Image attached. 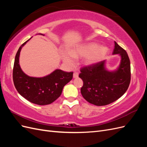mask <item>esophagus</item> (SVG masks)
<instances>
[{"instance_id": "esophagus-1", "label": "esophagus", "mask_w": 147, "mask_h": 147, "mask_svg": "<svg viewBox=\"0 0 147 147\" xmlns=\"http://www.w3.org/2000/svg\"><path fill=\"white\" fill-rule=\"evenodd\" d=\"M73 77L74 78H77L78 77V73L77 72H75L74 73V75H73Z\"/></svg>"}]
</instances>
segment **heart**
<instances>
[{"mask_svg": "<svg viewBox=\"0 0 147 147\" xmlns=\"http://www.w3.org/2000/svg\"><path fill=\"white\" fill-rule=\"evenodd\" d=\"M106 47H99L94 43H87L72 50L70 52L62 51L61 55L66 64L72 65L74 63L75 57H85L84 63L87 65H92L103 60L108 53Z\"/></svg>", "mask_w": 147, "mask_h": 147, "instance_id": "b5f03b06", "label": "heart"}]
</instances>
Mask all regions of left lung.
Instances as JSON below:
<instances>
[{"instance_id": "obj_1", "label": "left lung", "mask_w": 147, "mask_h": 147, "mask_svg": "<svg viewBox=\"0 0 147 147\" xmlns=\"http://www.w3.org/2000/svg\"><path fill=\"white\" fill-rule=\"evenodd\" d=\"M113 54L121 57L117 70H107L105 60L80 69L79 77L83 82L81 93L84 99L92 104L103 106L112 103L121 97L129 86L131 65L127 52L115 42Z\"/></svg>"}]
</instances>
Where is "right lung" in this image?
I'll use <instances>...</instances> for the list:
<instances>
[{
    "mask_svg": "<svg viewBox=\"0 0 147 147\" xmlns=\"http://www.w3.org/2000/svg\"><path fill=\"white\" fill-rule=\"evenodd\" d=\"M28 40L23 43L16 53L13 69L14 85L19 94L32 103L40 105L50 104L61 96L64 86L72 79L73 72L57 69L42 78L26 75L20 67L19 57L21 48Z\"/></svg>",
    "mask_w": 147,
    "mask_h": 147,
    "instance_id": "right-lung-1",
    "label": "right lung"
}]
</instances>
